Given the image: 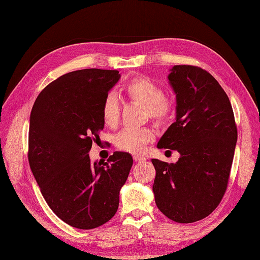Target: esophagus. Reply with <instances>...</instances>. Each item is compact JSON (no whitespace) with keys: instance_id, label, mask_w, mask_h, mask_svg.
<instances>
[{"instance_id":"1","label":"esophagus","mask_w":260,"mask_h":260,"mask_svg":"<svg viewBox=\"0 0 260 260\" xmlns=\"http://www.w3.org/2000/svg\"><path fill=\"white\" fill-rule=\"evenodd\" d=\"M134 161L137 163H143L146 161V157L141 156V155H134Z\"/></svg>"}]
</instances>
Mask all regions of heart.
Wrapping results in <instances>:
<instances>
[{"label": "heart", "instance_id": "b5f03b06", "mask_svg": "<svg viewBox=\"0 0 260 260\" xmlns=\"http://www.w3.org/2000/svg\"><path fill=\"white\" fill-rule=\"evenodd\" d=\"M123 91L132 103H136L145 107L146 117H150L157 125H167L172 118L173 104L164 97V91L147 77H136L127 82ZM102 117L104 123L109 127L117 125L119 120V103L113 92L105 96L102 104ZM154 140V132L150 127L123 129L116 135L115 145L120 151L132 154H140L147 144Z\"/></svg>", "mask_w": 260, "mask_h": 260}]
</instances>
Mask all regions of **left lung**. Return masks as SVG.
I'll return each instance as SVG.
<instances>
[{
    "mask_svg": "<svg viewBox=\"0 0 260 260\" xmlns=\"http://www.w3.org/2000/svg\"><path fill=\"white\" fill-rule=\"evenodd\" d=\"M176 95L175 121L157 143L180 153L176 163L152 158L155 203L175 222L208 217L221 201L233 165L237 126L227 93L208 71L174 66L168 76Z\"/></svg>",
    "mask_w": 260,
    "mask_h": 260,
    "instance_id": "obj_1",
    "label": "left lung"
}]
</instances>
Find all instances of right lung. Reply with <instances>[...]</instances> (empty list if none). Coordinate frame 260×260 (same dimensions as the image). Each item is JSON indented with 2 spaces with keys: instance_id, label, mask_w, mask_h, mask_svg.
I'll return each instance as SVG.
<instances>
[{
  "instance_id": "obj_1",
  "label": "right lung",
  "mask_w": 260,
  "mask_h": 260,
  "mask_svg": "<svg viewBox=\"0 0 260 260\" xmlns=\"http://www.w3.org/2000/svg\"><path fill=\"white\" fill-rule=\"evenodd\" d=\"M119 78L117 70L71 71L39 93L31 110V171L48 206L71 227L87 230L109 221L133 165L125 152L95 163L88 154L104 128V98Z\"/></svg>"
}]
</instances>
